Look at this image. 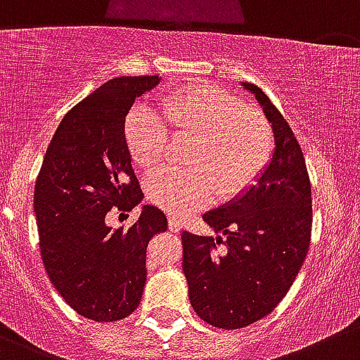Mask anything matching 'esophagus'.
Returning <instances> with one entry per match:
<instances>
[{
    "instance_id": "obj_1",
    "label": "esophagus",
    "mask_w": 360,
    "mask_h": 360,
    "mask_svg": "<svg viewBox=\"0 0 360 360\" xmlns=\"http://www.w3.org/2000/svg\"><path fill=\"white\" fill-rule=\"evenodd\" d=\"M167 222H169V229L173 231V233H178V231L182 229V222H180V219L178 217H174V215H169Z\"/></svg>"
}]
</instances>
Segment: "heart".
<instances>
[{
	"instance_id": "heart-1",
	"label": "heart",
	"mask_w": 360,
	"mask_h": 360,
	"mask_svg": "<svg viewBox=\"0 0 360 360\" xmlns=\"http://www.w3.org/2000/svg\"><path fill=\"white\" fill-rule=\"evenodd\" d=\"M166 111L138 108L127 116L125 136L132 157L146 169L169 152L171 129L193 136L186 167H166L148 180L150 200L171 214H187L208 198H231L269 166L274 131L259 111L210 84H194L166 98Z\"/></svg>"
}]
</instances>
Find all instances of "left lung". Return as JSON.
<instances>
[{
	"label": "left lung",
	"mask_w": 360,
	"mask_h": 360,
	"mask_svg": "<svg viewBox=\"0 0 360 360\" xmlns=\"http://www.w3.org/2000/svg\"><path fill=\"white\" fill-rule=\"evenodd\" d=\"M242 86L272 125V159L255 186L203 214L219 237L182 233L191 306L226 330L262 320L283 300L306 259L313 224L309 174L295 134L262 88Z\"/></svg>",
	"instance_id": "left-lung-1"
}]
</instances>
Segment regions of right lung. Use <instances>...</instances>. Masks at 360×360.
Segmentation results:
<instances>
[{
  "label": "right lung",
  "instance_id": "1",
  "mask_svg": "<svg viewBox=\"0 0 360 360\" xmlns=\"http://www.w3.org/2000/svg\"><path fill=\"white\" fill-rule=\"evenodd\" d=\"M159 75L115 77L72 108L49 143L35 186L40 255L51 283L77 314L123 320L136 311L146 283V245L167 229L153 205L129 229L105 215L131 212L143 200L125 138L132 104Z\"/></svg>",
  "mask_w": 360,
  "mask_h": 360
}]
</instances>
